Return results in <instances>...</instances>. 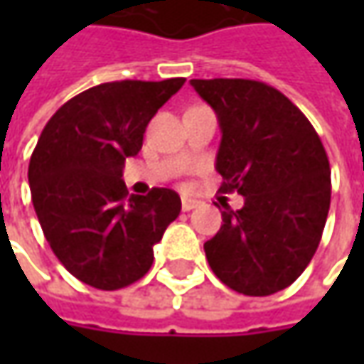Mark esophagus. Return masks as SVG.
<instances>
[{
	"label": "esophagus",
	"mask_w": 364,
	"mask_h": 364,
	"mask_svg": "<svg viewBox=\"0 0 364 364\" xmlns=\"http://www.w3.org/2000/svg\"><path fill=\"white\" fill-rule=\"evenodd\" d=\"M196 206H198V203H196L194 198H190V196H182V210H184V213H188V210L196 208Z\"/></svg>",
	"instance_id": "1"
}]
</instances>
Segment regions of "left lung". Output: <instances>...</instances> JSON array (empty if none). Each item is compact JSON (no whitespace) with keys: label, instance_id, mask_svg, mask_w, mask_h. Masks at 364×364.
<instances>
[{"label":"left lung","instance_id":"obj_1","mask_svg":"<svg viewBox=\"0 0 364 364\" xmlns=\"http://www.w3.org/2000/svg\"><path fill=\"white\" fill-rule=\"evenodd\" d=\"M217 113L220 192L237 190L243 208L225 203L220 231L204 243L210 269L245 296L291 286L314 257L330 208V164L298 107L265 82L192 78Z\"/></svg>","mask_w":364,"mask_h":364}]
</instances>
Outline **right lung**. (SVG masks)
<instances>
[{"instance_id": "obj_1", "label": "right lung", "mask_w": 364, "mask_h": 364, "mask_svg": "<svg viewBox=\"0 0 364 364\" xmlns=\"http://www.w3.org/2000/svg\"><path fill=\"white\" fill-rule=\"evenodd\" d=\"M184 80L97 85L66 101L36 144L28 182L40 227L58 261L87 286L111 291L141 279L154 245L180 215L174 190L137 196L121 176L149 119Z\"/></svg>"}]
</instances>
